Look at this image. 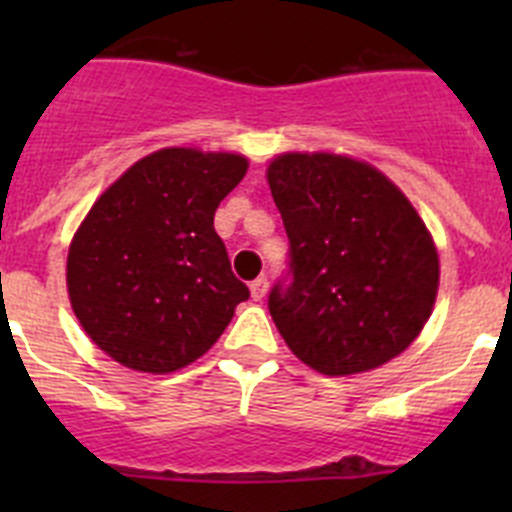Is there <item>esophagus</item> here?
Masks as SVG:
<instances>
[{
  "mask_svg": "<svg viewBox=\"0 0 512 512\" xmlns=\"http://www.w3.org/2000/svg\"><path fill=\"white\" fill-rule=\"evenodd\" d=\"M266 292H269V279H266V277L253 279V282H251V297H253V300H264Z\"/></svg>",
  "mask_w": 512,
  "mask_h": 512,
  "instance_id": "1",
  "label": "esophagus"
}]
</instances>
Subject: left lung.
<instances>
[{
	"label": "left lung",
	"mask_w": 512,
	"mask_h": 512,
	"mask_svg": "<svg viewBox=\"0 0 512 512\" xmlns=\"http://www.w3.org/2000/svg\"><path fill=\"white\" fill-rule=\"evenodd\" d=\"M266 179L289 238V282L269 312L292 354L328 377L402 354L438 292L436 246L408 197L336 153H284Z\"/></svg>",
	"instance_id": "8db88e82"
}]
</instances>
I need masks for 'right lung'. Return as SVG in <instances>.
<instances>
[{
  "instance_id": "right-lung-1",
  "label": "right lung",
  "mask_w": 512,
  "mask_h": 512,
  "mask_svg": "<svg viewBox=\"0 0 512 512\" xmlns=\"http://www.w3.org/2000/svg\"><path fill=\"white\" fill-rule=\"evenodd\" d=\"M246 169L238 153L161 148L94 202L71 241L66 284L104 354L135 372L169 374L223 336L251 292L212 220Z\"/></svg>"
}]
</instances>
